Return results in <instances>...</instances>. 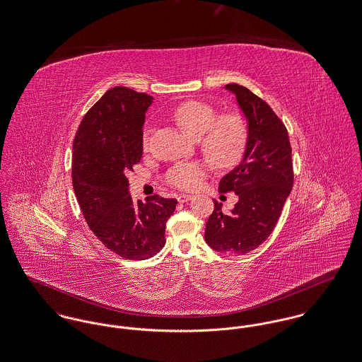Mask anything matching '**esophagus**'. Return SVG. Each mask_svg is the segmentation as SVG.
<instances>
[{
    "label": "esophagus",
    "mask_w": 362,
    "mask_h": 362,
    "mask_svg": "<svg viewBox=\"0 0 362 362\" xmlns=\"http://www.w3.org/2000/svg\"><path fill=\"white\" fill-rule=\"evenodd\" d=\"M190 199H192V195H189V194H179V195H177V201H179L180 204L189 202Z\"/></svg>",
    "instance_id": "1"
}]
</instances>
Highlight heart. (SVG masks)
Instances as JSON below:
<instances>
[{"label":"heart","instance_id":"heart-1","mask_svg":"<svg viewBox=\"0 0 362 362\" xmlns=\"http://www.w3.org/2000/svg\"><path fill=\"white\" fill-rule=\"evenodd\" d=\"M173 119L192 139H199L204 154L216 167L230 168L236 165L245 154L249 127L239 113H227L217 117L216 109L202 101H186L173 112ZM150 127L144 129V145L149 142ZM208 173L201 161H185L170 167L165 182L179 190L197 189Z\"/></svg>","mask_w":362,"mask_h":362}]
</instances>
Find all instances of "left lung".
<instances>
[{"label": "left lung", "instance_id": "1", "mask_svg": "<svg viewBox=\"0 0 362 362\" xmlns=\"http://www.w3.org/2000/svg\"><path fill=\"white\" fill-rule=\"evenodd\" d=\"M243 112L249 139L242 161L218 185L234 192L239 201L231 213H223L216 199L206 221L205 240L213 250L243 255L272 234L294 182L291 145L287 128L264 100L243 86L230 83Z\"/></svg>", "mask_w": 362, "mask_h": 362}]
</instances>
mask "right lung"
<instances>
[{"label":"right lung","mask_w":362,"mask_h":362,"mask_svg":"<svg viewBox=\"0 0 362 362\" xmlns=\"http://www.w3.org/2000/svg\"><path fill=\"white\" fill-rule=\"evenodd\" d=\"M153 97L116 86L88 109L74 139L72 185L86 221L113 253L146 259L165 245V223L177 201L157 194L134 202L128 170L142 158Z\"/></svg>","instance_id":"add662e5"}]
</instances>
